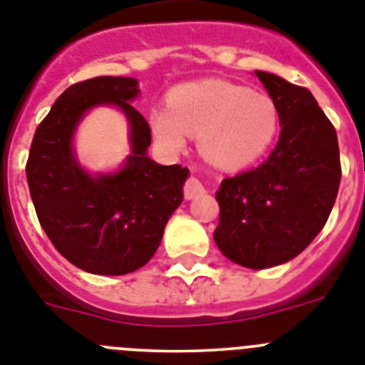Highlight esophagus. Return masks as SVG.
Wrapping results in <instances>:
<instances>
[{
	"label": "esophagus",
	"instance_id": "esophagus-1",
	"mask_svg": "<svg viewBox=\"0 0 365 365\" xmlns=\"http://www.w3.org/2000/svg\"><path fill=\"white\" fill-rule=\"evenodd\" d=\"M205 189H204V183L200 180L196 178V176H191V178L185 182V187H183V192H185V198L187 200H192L195 196L202 195Z\"/></svg>",
	"mask_w": 365,
	"mask_h": 365
}]
</instances>
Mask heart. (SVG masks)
I'll use <instances>...</instances> for the list:
<instances>
[{
  "label": "heart",
  "mask_w": 365,
  "mask_h": 365,
  "mask_svg": "<svg viewBox=\"0 0 365 365\" xmlns=\"http://www.w3.org/2000/svg\"><path fill=\"white\" fill-rule=\"evenodd\" d=\"M150 128L170 150H182L187 134L198 135L209 163L235 170L257 161L272 147L279 112L268 95L233 82H189L174 88L169 108L152 110Z\"/></svg>",
  "instance_id": "obj_1"
}]
</instances>
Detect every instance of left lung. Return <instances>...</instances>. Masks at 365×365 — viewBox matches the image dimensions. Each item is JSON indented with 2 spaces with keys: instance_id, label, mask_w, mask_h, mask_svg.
Wrapping results in <instances>:
<instances>
[{
  "instance_id": "obj_1",
  "label": "left lung",
  "mask_w": 365,
  "mask_h": 365,
  "mask_svg": "<svg viewBox=\"0 0 365 365\" xmlns=\"http://www.w3.org/2000/svg\"><path fill=\"white\" fill-rule=\"evenodd\" d=\"M277 106L281 134L268 160L222 180L215 242L230 261L262 270L283 264L316 239L340 187L338 138L307 88L255 71Z\"/></svg>"
}]
</instances>
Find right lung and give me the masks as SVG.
<instances>
[{"instance_id":"add662e5","label":"right lung","mask_w":365,"mask_h":365,"mask_svg":"<svg viewBox=\"0 0 365 365\" xmlns=\"http://www.w3.org/2000/svg\"><path fill=\"white\" fill-rule=\"evenodd\" d=\"M130 77H95L69 86L38 125L27 160V183L40 226L71 264L97 275H125L160 248L170 215L183 200L189 169L160 165L147 154L150 126L132 106ZM125 113L130 156L115 173L90 175L72 150V135L91 107Z\"/></svg>"}]
</instances>
